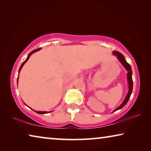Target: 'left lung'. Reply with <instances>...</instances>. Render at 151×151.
<instances>
[{
  "mask_svg": "<svg viewBox=\"0 0 151 151\" xmlns=\"http://www.w3.org/2000/svg\"><path fill=\"white\" fill-rule=\"evenodd\" d=\"M114 56H116V58H118V60L120 61L122 66L126 68V70H127V81H128V84H129V92L127 94L126 97H125L124 101L122 102V103L121 104V106H119L118 108L116 109L113 112H115L117 110H119L122 109L125 104H126L128 101H129L130 96L131 95L132 91V87H133V83H132V69H131V66L129 65V63H127V62L125 60V58L124 57V56L122 55L121 52H118V51H113L112 52Z\"/></svg>",
  "mask_w": 151,
  "mask_h": 151,
  "instance_id": "obj_1",
  "label": "left lung"
}]
</instances>
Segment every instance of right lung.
I'll return each mask as SVG.
<instances>
[{"instance_id": "obj_1", "label": "right lung", "mask_w": 151, "mask_h": 151, "mask_svg": "<svg viewBox=\"0 0 151 151\" xmlns=\"http://www.w3.org/2000/svg\"><path fill=\"white\" fill-rule=\"evenodd\" d=\"M40 49H41V48H37V49H35V50H32V52H30L29 54V55H28V57H27V59L25 60L23 63H22V65H21V66H20V68H19V72L20 71V70H21V68H22V66H23V65H24L25 64V63L27 62V61L28 60V59H29V57H30V55H31L32 53H34V52H37V51H39V50H40ZM18 79H19V76H18V78H17V83H18ZM33 111H34V110H33ZM35 111L36 112H37V113H38V114H46V113H48V112H47V111ZM52 111H50V112H51Z\"/></svg>"}]
</instances>
